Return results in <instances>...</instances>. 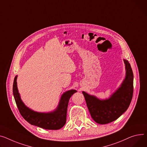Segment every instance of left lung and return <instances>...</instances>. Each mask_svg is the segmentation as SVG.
Wrapping results in <instances>:
<instances>
[{
	"label": "left lung",
	"mask_w": 147,
	"mask_h": 147,
	"mask_svg": "<svg viewBox=\"0 0 147 147\" xmlns=\"http://www.w3.org/2000/svg\"><path fill=\"white\" fill-rule=\"evenodd\" d=\"M124 63L126 70L125 79L111 98L100 100L83 92L92 118L97 123L106 124L116 120L129 106L134 92V75L128 61L124 60Z\"/></svg>",
	"instance_id": "left-lung-1"
}]
</instances>
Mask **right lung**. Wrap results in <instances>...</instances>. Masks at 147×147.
<instances>
[{
  "mask_svg": "<svg viewBox=\"0 0 147 147\" xmlns=\"http://www.w3.org/2000/svg\"><path fill=\"white\" fill-rule=\"evenodd\" d=\"M17 76L13 84V93L18 110L23 118L30 124L45 129L57 130L61 128L66 122L67 107L71 96L77 91L71 90L64 93L61 98L57 109L53 112L43 113L34 112L22 102L18 93L16 83Z\"/></svg>",
  "mask_w": 147,
  "mask_h": 147,
  "instance_id": "right-lung-1",
  "label": "right lung"
}]
</instances>
